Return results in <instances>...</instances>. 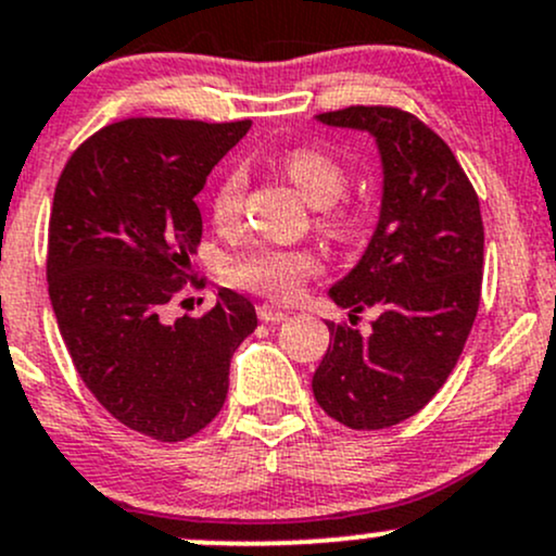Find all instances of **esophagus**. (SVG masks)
I'll list each match as a JSON object with an SVG mask.
<instances>
[{
    "label": "esophagus",
    "instance_id": "34e87169",
    "mask_svg": "<svg viewBox=\"0 0 556 556\" xmlns=\"http://www.w3.org/2000/svg\"><path fill=\"white\" fill-rule=\"evenodd\" d=\"M258 319H261V323H285V319H288V312H282V308L271 306V303H261V306H258Z\"/></svg>",
    "mask_w": 556,
    "mask_h": 556
}]
</instances>
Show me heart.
Instances as JSON below:
<instances>
[{
	"instance_id": "1",
	"label": "heart",
	"mask_w": 556,
	"mask_h": 556,
	"mask_svg": "<svg viewBox=\"0 0 556 556\" xmlns=\"http://www.w3.org/2000/svg\"><path fill=\"white\" fill-rule=\"evenodd\" d=\"M282 170L301 189L314 207H319V224L332 237L352 239L362 229V210L341 197L349 189V170L341 160L319 149H295L285 154ZM248 194V173L233 165L218 178L210 194V215L220 229L239 224ZM323 261L308 248H274L255 244L229 261L226 277L231 285L268 298H293L312 274L319 271Z\"/></svg>"
}]
</instances>
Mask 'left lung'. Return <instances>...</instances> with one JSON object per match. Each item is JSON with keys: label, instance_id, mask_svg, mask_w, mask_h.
<instances>
[{"label": "left lung", "instance_id": "obj_1", "mask_svg": "<svg viewBox=\"0 0 556 556\" xmlns=\"http://www.w3.org/2000/svg\"><path fill=\"white\" fill-rule=\"evenodd\" d=\"M317 119L376 136L383 202L362 261L330 288L352 319L365 308H376L378 319L370 336L327 323L330 346L312 389L338 424L389 429L429 405L477 319L484 266L479 197L450 146L410 111L349 106Z\"/></svg>", "mask_w": 556, "mask_h": 556}]
</instances>
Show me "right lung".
Listing matches in <instances>:
<instances>
[{"instance_id": "add662e5", "label": "right lung", "mask_w": 556, "mask_h": 556, "mask_svg": "<svg viewBox=\"0 0 556 556\" xmlns=\"http://www.w3.org/2000/svg\"><path fill=\"white\" fill-rule=\"evenodd\" d=\"M250 119L132 116L68 156L47 231V290L74 367L127 429L184 442L220 413L229 365L255 330L233 290L202 317L165 319L202 242L194 197Z\"/></svg>"}]
</instances>
